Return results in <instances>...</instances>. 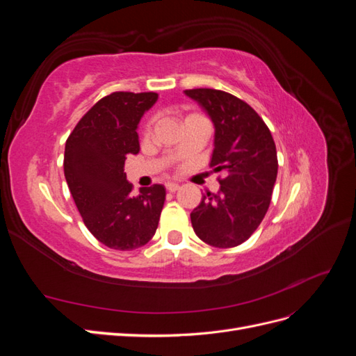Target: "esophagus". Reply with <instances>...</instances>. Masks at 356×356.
Returning a JSON list of instances; mask_svg holds the SVG:
<instances>
[{
  "label": "esophagus",
  "instance_id": "esophagus-1",
  "mask_svg": "<svg viewBox=\"0 0 356 356\" xmlns=\"http://www.w3.org/2000/svg\"><path fill=\"white\" fill-rule=\"evenodd\" d=\"M166 190L170 193H175L179 190V184H177V182H166Z\"/></svg>",
  "mask_w": 356,
  "mask_h": 356
}]
</instances>
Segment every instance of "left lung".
Wrapping results in <instances>:
<instances>
[{
	"instance_id": "8db88e82",
	"label": "left lung",
	"mask_w": 356,
	"mask_h": 356,
	"mask_svg": "<svg viewBox=\"0 0 356 356\" xmlns=\"http://www.w3.org/2000/svg\"><path fill=\"white\" fill-rule=\"evenodd\" d=\"M184 93L209 115L211 166L225 174L217 195H203L190 213L193 230L211 246H238L257 230L270 204L277 175L275 141L261 117L236 96L215 89Z\"/></svg>"
}]
</instances>
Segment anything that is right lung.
Listing matches in <instances>:
<instances>
[{"label":"right lung","instance_id":"add662e5","mask_svg":"<svg viewBox=\"0 0 356 356\" xmlns=\"http://www.w3.org/2000/svg\"><path fill=\"white\" fill-rule=\"evenodd\" d=\"M153 92H115L96 102L67 139L63 170L89 232L105 246L131 251L152 241L163 209V186L132 196L124 160L139 153L138 126L157 102Z\"/></svg>","mask_w":356,"mask_h":356}]
</instances>
